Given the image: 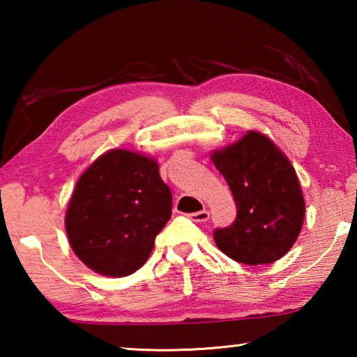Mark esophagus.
Segmentation results:
<instances>
[{
  "label": "esophagus",
  "instance_id": "1",
  "mask_svg": "<svg viewBox=\"0 0 357 357\" xmlns=\"http://www.w3.org/2000/svg\"><path fill=\"white\" fill-rule=\"evenodd\" d=\"M192 222H197V223H202V222H206L209 219V213L208 211H198V213H192L187 215Z\"/></svg>",
  "mask_w": 357,
  "mask_h": 357
}]
</instances>
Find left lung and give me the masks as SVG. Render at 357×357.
<instances>
[{
	"instance_id": "obj_1",
	"label": "left lung",
	"mask_w": 357,
	"mask_h": 357,
	"mask_svg": "<svg viewBox=\"0 0 357 357\" xmlns=\"http://www.w3.org/2000/svg\"><path fill=\"white\" fill-rule=\"evenodd\" d=\"M211 157L238 208L231 225L214 229L219 250L250 266L277 261L291 249L304 222L294 168L268 137L252 130Z\"/></svg>"
}]
</instances>
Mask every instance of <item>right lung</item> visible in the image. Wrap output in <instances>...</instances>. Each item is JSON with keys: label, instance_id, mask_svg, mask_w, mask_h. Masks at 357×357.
Returning a JSON list of instances; mask_svg holds the SVG:
<instances>
[{"label": "right lung", "instance_id": "1", "mask_svg": "<svg viewBox=\"0 0 357 357\" xmlns=\"http://www.w3.org/2000/svg\"><path fill=\"white\" fill-rule=\"evenodd\" d=\"M172 190L155 160L126 149L102 154L75 185L68 214L72 250L96 273L134 274L172 217Z\"/></svg>", "mask_w": 357, "mask_h": 357}]
</instances>
